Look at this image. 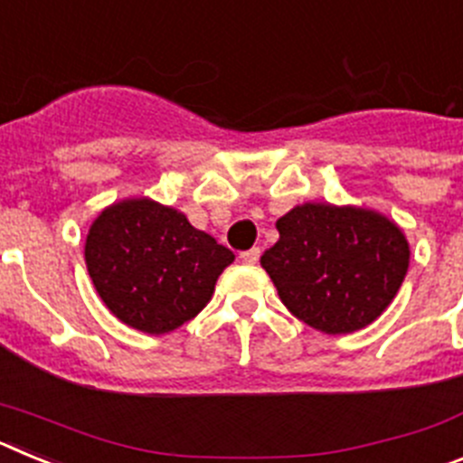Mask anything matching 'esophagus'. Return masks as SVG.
I'll return each mask as SVG.
<instances>
[{
	"instance_id": "esophagus-1",
	"label": "esophagus",
	"mask_w": 463,
	"mask_h": 463,
	"mask_svg": "<svg viewBox=\"0 0 463 463\" xmlns=\"http://www.w3.org/2000/svg\"><path fill=\"white\" fill-rule=\"evenodd\" d=\"M260 248H250V250L241 252V260H243L245 264H257V261H260Z\"/></svg>"
}]
</instances>
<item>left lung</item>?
I'll list each match as a JSON object with an SVG mask.
<instances>
[{
  "instance_id": "left-lung-1",
  "label": "left lung",
  "mask_w": 463,
  "mask_h": 463,
  "mask_svg": "<svg viewBox=\"0 0 463 463\" xmlns=\"http://www.w3.org/2000/svg\"><path fill=\"white\" fill-rule=\"evenodd\" d=\"M261 255L285 308L322 334H353L394 301L411 264L403 229L362 206L306 202L276 222Z\"/></svg>"
}]
</instances>
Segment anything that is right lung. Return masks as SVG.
<instances>
[{
  "instance_id": "right-lung-1",
  "label": "right lung",
  "mask_w": 463,
  "mask_h": 463,
  "mask_svg": "<svg viewBox=\"0 0 463 463\" xmlns=\"http://www.w3.org/2000/svg\"><path fill=\"white\" fill-rule=\"evenodd\" d=\"M232 261L234 252L185 213L148 196L106 206L85 239V267L106 308L150 336L202 313Z\"/></svg>"
}]
</instances>
